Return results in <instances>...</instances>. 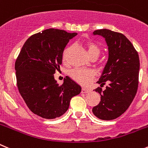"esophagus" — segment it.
Instances as JSON below:
<instances>
[{
  "label": "esophagus",
  "instance_id": "esophagus-1",
  "mask_svg": "<svg viewBox=\"0 0 148 148\" xmlns=\"http://www.w3.org/2000/svg\"><path fill=\"white\" fill-rule=\"evenodd\" d=\"M91 91V89H88V88H82V89H81V92L82 93H88Z\"/></svg>",
  "mask_w": 148,
  "mask_h": 148
}]
</instances>
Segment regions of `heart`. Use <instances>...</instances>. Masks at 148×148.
I'll list each match as a JSON object with an SVG mask.
<instances>
[{
  "label": "heart",
  "instance_id": "b5f03b06",
  "mask_svg": "<svg viewBox=\"0 0 148 148\" xmlns=\"http://www.w3.org/2000/svg\"><path fill=\"white\" fill-rule=\"evenodd\" d=\"M86 47L90 57H99L100 54V49L97 45L91 40H88L86 43ZM68 49H65L63 52V61L66 62L67 60ZM69 75L73 81L77 84L82 86H88L94 78V71L91 70H85L81 68H75L69 72Z\"/></svg>",
  "mask_w": 148,
  "mask_h": 148
}]
</instances>
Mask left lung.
<instances>
[{"instance_id": "8db88e82", "label": "left lung", "mask_w": 148, "mask_h": 148, "mask_svg": "<svg viewBox=\"0 0 148 148\" xmlns=\"http://www.w3.org/2000/svg\"><path fill=\"white\" fill-rule=\"evenodd\" d=\"M105 38L109 57L98 84L106 88H97L101 100L92 112L98 119L110 121L117 119L130 106L137 91L140 59L129 39L122 33L107 29L93 33Z\"/></svg>"}]
</instances>
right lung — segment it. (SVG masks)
I'll return each instance as SVG.
<instances>
[{
	"mask_svg": "<svg viewBox=\"0 0 148 148\" xmlns=\"http://www.w3.org/2000/svg\"><path fill=\"white\" fill-rule=\"evenodd\" d=\"M77 35L62 29H45L29 38L15 62L16 84L28 108L43 119H53L68 110L81 88L69 77L61 85L54 74L60 70L69 40Z\"/></svg>",
	"mask_w": 148,
	"mask_h": 148,
	"instance_id": "1",
	"label": "right lung"
}]
</instances>
